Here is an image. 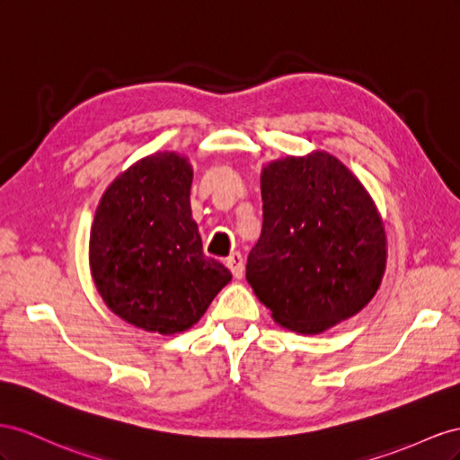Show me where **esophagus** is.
<instances>
[{
  "label": "esophagus",
  "mask_w": 460,
  "mask_h": 460,
  "mask_svg": "<svg viewBox=\"0 0 460 460\" xmlns=\"http://www.w3.org/2000/svg\"><path fill=\"white\" fill-rule=\"evenodd\" d=\"M226 264H227V268L231 270L233 278H237V279H241V278H243V271H244V260H243L241 252H231V254H229V258L226 260Z\"/></svg>",
  "instance_id": "34e87169"
}]
</instances>
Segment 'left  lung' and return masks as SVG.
Listing matches in <instances>:
<instances>
[{
    "label": "left lung",
    "mask_w": 460,
    "mask_h": 460,
    "mask_svg": "<svg viewBox=\"0 0 460 460\" xmlns=\"http://www.w3.org/2000/svg\"><path fill=\"white\" fill-rule=\"evenodd\" d=\"M261 234L246 281L271 318L316 335L358 314L385 273V231L366 192L337 157L287 155L261 169Z\"/></svg>",
    "instance_id": "obj_1"
}]
</instances>
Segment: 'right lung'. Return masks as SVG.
I'll return each mask as SVG.
<instances>
[{
    "label": "right lung",
    "instance_id": "right-lung-1",
    "mask_svg": "<svg viewBox=\"0 0 460 460\" xmlns=\"http://www.w3.org/2000/svg\"><path fill=\"white\" fill-rule=\"evenodd\" d=\"M192 167L157 152L117 177L90 231V270L110 310L144 332L173 335L199 322L231 271L202 252L190 212Z\"/></svg>",
    "mask_w": 460,
    "mask_h": 460
}]
</instances>
